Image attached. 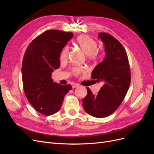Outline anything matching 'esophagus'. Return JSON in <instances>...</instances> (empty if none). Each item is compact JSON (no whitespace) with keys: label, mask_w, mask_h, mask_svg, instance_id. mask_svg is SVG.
<instances>
[{"label":"esophagus","mask_w":154,"mask_h":154,"mask_svg":"<svg viewBox=\"0 0 154 154\" xmlns=\"http://www.w3.org/2000/svg\"><path fill=\"white\" fill-rule=\"evenodd\" d=\"M72 88H77L78 87H79V84H78V83H72Z\"/></svg>","instance_id":"34e87169"}]
</instances>
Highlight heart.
I'll list each match as a JSON object with an SVG mask.
<instances>
[{
  "label": "heart",
  "mask_w": 154,
  "mask_h": 154,
  "mask_svg": "<svg viewBox=\"0 0 154 154\" xmlns=\"http://www.w3.org/2000/svg\"><path fill=\"white\" fill-rule=\"evenodd\" d=\"M76 44L81 48L91 61H97L103 57V54L97 50V42L89 36L85 35L79 36L76 40ZM69 47L66 46L60 53V58L62 61L66 60L69 54ZM85 71L84 68L80 67H74L72 69V72L74 75L78 76L82 72Z\"/></svg>",
  "instance_id": "b5f03b06"
}]
</instances>
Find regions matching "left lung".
<instances>
[{
	"label": "left lung",
	"mask_w": 154,
	"mask_h": 154,
	"mask_svg": "<svg viewBox=\"0 0 154 154\" xmlns=\"http://www.w3.org/2000/svg\"><path fill=\"white\" fill-rule=\"evenodd\" d=\"M104 44L106 57L92 72L91 78L103 85L97 95L87 87V94L83 99L87 113L96 118H105L112 114L122 103L131 80L127 54L122 44L114 36L100 32Z\"/></svg>",
	"instance_id": "8db88e82"
}]
</instances>
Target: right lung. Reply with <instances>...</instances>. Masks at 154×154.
Listing matches in <instances>:
<instances>
[{
    "instance_id": "obj_1",
    "label": "right lung",
    "mask_w": 154,
    "mask_h": 154,
    "mask_svg": "<svg viewBox=\"0 0 154 154\" xmlns=\"http://www.w3.org/2000/svg\"><path fill=\"white\" fill-rule=\"evenodd\" d=\"M74 36L72 32L51 29L44 32L29 44L22 63L25 95L38 112L53 115L61 108L71 85L53 82L51 73L60 67L62 49Z\"/></svg>"
}]
</instances>
